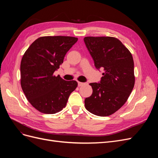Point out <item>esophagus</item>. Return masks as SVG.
Segmentation results:
<instances>
[{
  "label": "esophagus",
  "instance_id": "obj_1",
  "mask_svg": "<svg viewBox=\"0 0 158 158\" xmlns=\"http://www.w3.org/2000/svg\"><path fill=\"white\" fill-rule=\"evenodd\" d=\"M78 86H82V85H85V83L78 82Z\"/></svg>",
  "mask_w": 158,
  "mask_h": 158
}]
</instances>
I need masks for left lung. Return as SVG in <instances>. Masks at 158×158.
<instances>
[{
  "label": "left lung",
  "mask_w": 158,
  "mask_h": 158,
  "mask_svg": "<svg viewBox=\"0 0 158 158\" xmlns=\"http://www.w3.org/2000/svg\"><path fill=\"white\" fill-rule=\"evenodd\" d=\"M84 42L97 69L104 73L100 83H90L93 92L85 107L100 117L109 116L126 103L135 83L131 52L113 37H85Z\"/></svg>",
  "instance_id": "left-lung-1"
}]
</instances>
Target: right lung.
<instances>
[{"label":"right lung","mask_w":158,"mask_h":158,"mask_svg":"<svg viewBox=\"0 0 158 158\" xmlns=\"http://www.w3.org/2000/svg\"><path fill=\"white\" fill-rule=\"evenodd\" d=\"M77 41V37L70 36L40 37L23 54L20 64L21 87L27 101L40 112L60 111L70 94L77 88L76 81H66L53 74Z\"/></svg>","instance_id":"1"}]
</instances>
